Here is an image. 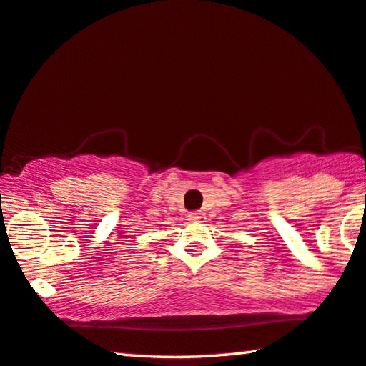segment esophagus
Segmentation results:
<instances>
[{"label": "esophagus", "mask_w": 366, "mask_h": 366, "mask_svg": "<svg viewBox=\"0 0 366 366\" xmlns=\"http://www.w3.org/2000/svg\"><path fill=\"white\" fill-rule=\"evenodd\" d=\"M189 219L194 223H204L207 217L204 212H192V213H189Z\"/></svg>", "instance_id": "esophagus-1"}]
</instances>
